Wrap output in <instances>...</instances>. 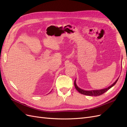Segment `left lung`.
Masks as SVG:
<instances>
[{"mask_svg":"<svg viewBox=\"0 0 127 127\" xmlns=\"http://www.w3.org/2000/svg\"><path fill=\"white\" fill-rule=\"evenodd\" d=\"M119 78H118L116 80V82H115L112 85H111V86H110L109 87H108L107 88H104V89L102 90H93V91H85V90H82L81 88H79L77 86L76 84V79L75 80V82H74V85L75 87L76 88V89L77 90L79 93H80V94H82L84 95H88V96H99V95H101L103 94H104L106 92V91H108L109 89L113 87L115 84H116V83L117 82Z\"/></svg>","mask_w":127,"mask_h":127,"instance_id":"8db88e82","label":"left lung"}]
</instances>
